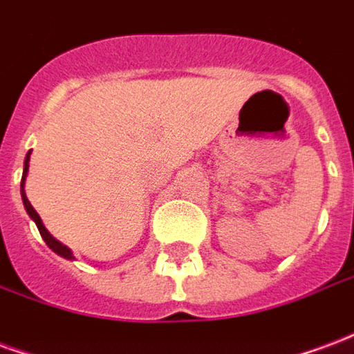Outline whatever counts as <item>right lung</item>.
Wrapping results in <instances>:
<instances>
[{"mask_svg":"<svg viewBox=\"0 0 354 354\" xmlns=\"http://www.w3.org/2000/svg\"><path fill=\"white\" fill-rule=\"evenodd\" d=\"M30 153H32V151H28L26 159H24V172H22V182H20V195H22V203H24V208H26L28 216H30V218H32V220H34V222H35V225H37V230H39V233H41L43 241L47 243V246H49L50 250H53V252H57L58 256H62V258H66V260H73L72 250H70L68 246L62 245L60 241H57V239L50 235L49 231L45 230V225H43L41 218H39V214L35 212L34 207H32V205H30V201H28L26 192H24V182H26L28 167H30V165H28V161H30Z\"/></svg>","mask_w":354,"mask_h":354,"instance_id":"right-lung-1","label":"right lung"}]
</instances>
